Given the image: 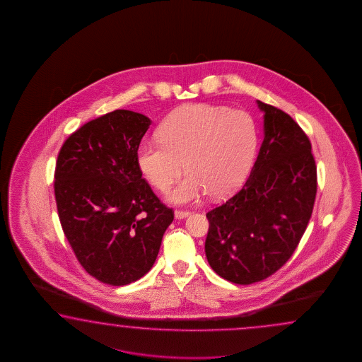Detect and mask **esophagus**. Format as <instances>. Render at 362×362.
<instances>
[{
	"instance_id": "1",
	"label": "esophagus",
	"mask_w": 362,
	"mask_h": 362,
	"mask_svg": "<svg viewBox=\"0 0 362 362\" xmlns=\"http://www.w3.org/2000/svg\"><path fill=\"white\" fill-rule=\"evenodd\" d=\"M189 215H190L189 211H182V209H176V211H175V216H176V218H178V220H181V218H184V217H187Z\"/></svg>"
}]
</instances>
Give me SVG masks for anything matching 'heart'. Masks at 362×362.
Segmentation results:
<instances>
[{
  "instance_id": "heart-1",
  "label": "heart",
  "mask_w": 362,
  "mask_h": 362,
  "mask_svg": "<svg viewBox=\"0 0 362 362\" xmlns=\"http://www.w3.org/2000/svg\"><path fill=\"white\" fill-rule=\"evenodd\" d=\"M257 131L245 111L192 105L160 125L159 139L137 148L139 170L159 192L182 173L189 175L170 192L175 203L197 202L209 192L223 198L245 181L254 162Z\"/></svg>"
}]
</instances>
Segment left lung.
I'll return each mask as SVG.
<instances>
[{"label":"left lung","instance_id":"left-lung-1","mask_svg":"<svg viewBox=\"0 0 362 362\" xmlns=\"http://www.w3.org/2000/svg\"><path fill=\"white\" fill-rule=\"evenodd\" d=\"M264 141L246 184L208 211L206 256L220 277L251 285L293 256L312 216L317 167L307 134L285 111L257 100Z\"/></svg>","mask_w":362,"mask_h":362}]
</instances>
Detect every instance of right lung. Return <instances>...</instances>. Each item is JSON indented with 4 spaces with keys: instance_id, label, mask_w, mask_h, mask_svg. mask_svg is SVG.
I'll return each mask as SVG.
<instances>
[{
    "instance_id": "obj_1",
    "label": "right lung",
    "mask_w": 362,
    "mask_h": 362,
    "mask_svg": "<svg viewBox=\"0 0 362 362\" xmlns=\"http://www.w3.org/2000/svg\"><path fill=\"white\" fill-rule=\"evenodd\" d=\"M150 124L147 116L129 110L100 116L64 141L55 164L63 233L81 267L106 285L144 277L175 217L137 163Z\"/></svg>"
}]
</instances>
